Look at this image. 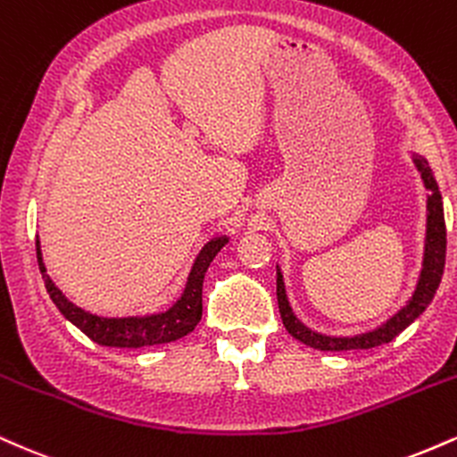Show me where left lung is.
<instances>
[{"label": "left lung", "mask_w": 457, "mask_h": 457, "mask_svg": "<svg viewBox=\"0 0 457 457\" xmlns=\"http://www.w3.org/2000/svg\"><path fill=\"white\" fill-rule=\"evenodd\" d=\"M417 169L421 170V179L430 190L428 196V235H426V256H423V270L417 282L415 295L411 297V302L400 310L398 314L391 316L385 325H380L378 329L368 331V334L353 336V337H329L323 334H316V331L308 329L297 320V316L293 314L291 305H288L287 293H284V282L282 273L278 271V282H276V293H278V305H280V316L282 323L287 327V331L293 337H297L303 345L319 348V351H359V348H374L380 345H387L394 340L395 336L409 327L417 316L423 314V310L430 305L436 293L438 284H441L443 270H445V254H447V228H445V212H443V198L438 192L436 179L430 166L420 155H415Z\"/></svg>", "instance_id": "obj_1"}]
</instances>
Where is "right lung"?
I'll list each match as a JSON object with an SVG mask.
<instances>
[{"label":"right lung","mask_w":457,"mask_h":457,"mask_svg":"<svg viewBox=\"0 0 457 457\" xmlns=\"http://www.w3.org/2000/svg\"><path fill=\"white\" fill-rule=\"evenodd\" d=\"M227 237H216L207 241L205 248L198 252L195 267H192L190 276H187L186 291L177 302L170 305L166 312L149 314V316H126V319H104V316H96L85 312L68 302L62 291L53 284L51 278L46 276V267L42 262L40 241L36 239V254L37 267H40L42 278H45V287L51 295L53 303L57 305L72 325H77L85 336L98 342L102 346H117V348H141L164 345V342L179 340L190 334L198 325L203 314V280H205L207 267L216 259V254L227 244Z\"/></svg>","instance_id":"1"}]
</instances>
